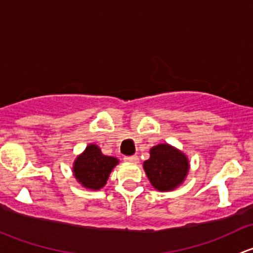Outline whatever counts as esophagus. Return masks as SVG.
I'll return each mask as SVG.
<instances>
[{
	"instance_id": "obj_1",
	"label": "esophagus",
	"mask_w": 253,
	"mask_h": 253,
	"mask_svg": "<svg viewBox=\"0 0 253 253\" xmlns=\"http://www.w3.org/2000/svg\"><path fill=\"white\" fill-rule=\"evenodd\" d=\"M138 160H139V158L137 157V155H132V157H126V158H125V162L133 163V164L138 163Z\"/></svg>"
}]
</instances>
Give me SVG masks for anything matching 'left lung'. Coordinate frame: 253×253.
<instances>
[{
  "instance_id": "obj_1",
  "label": "left lung",
  "mask_w": 253,
  "mask_h": 253,
  "mask_svg": "<svg viewBox=\"0 0 253 253\" xmlns=\"http://www.w3.org/2000/svg\"><path fill=\"white\" fill-rule=\"evenodd\" d=\"M143 168L153 187L165 192L185 181L190 164L181 150L163 143L150 149V158L143 163Z\"/></svg>"
}]
</instances>
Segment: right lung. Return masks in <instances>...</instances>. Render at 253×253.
Segmentation results:
<instances>
[{"mask_svg": "<svg viewBox=\"0 0 253 253\" xmlns=\"http://www.w3.org/2000/svg\"><path fill=\"white\" fill-rule=\"evenodd\" d=\"M119 160L101 153L95 144H89L73 163V175L82 186L89 190H100Z\"/></svg>", "mask_w": 253, "mask_h": 253, "instance_id": "obj_1", "label": "right lung"}]
</instances>
